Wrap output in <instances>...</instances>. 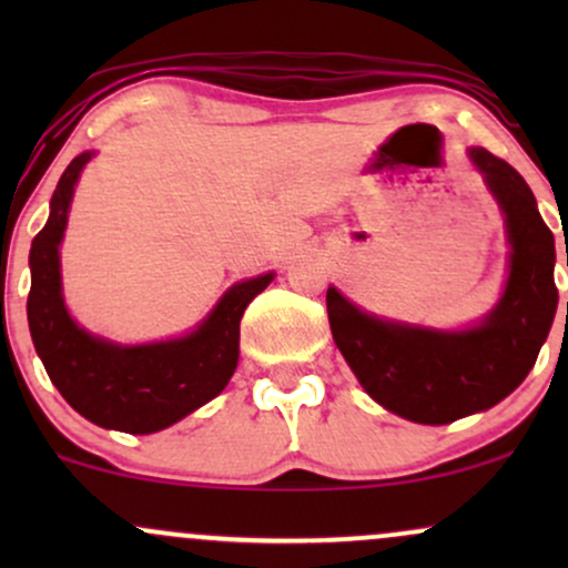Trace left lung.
Returning a JSON list of instances; mask_svg holds the SVG:
<instances>
[{
	"label": "left lung",
	"instance_id": "1",
	"mask_svg": "<svg viewBox=\"0 0 568 568\" xmlns=\"http://www.w3.org/2000/svg\"><path fill=\"white\" fill-rule=\"evenodd\" d=\"M470 160L499 202L510 243L505 293L484 321L465 331L422 328L368 315L336 288L325 293L331 334L357 382L419 425H448L510 395L537 363L558 306L556 240L529 184L486 149H470Z\"/></svg>",
	"mask_w": 568,
	"mask_h": 568
}]
</instances>
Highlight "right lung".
I'll list each match as a JSON object with an SVG mask.
<instances>
[{"instance_id":"right-lung-1","label":"right lung","mask_w":568,"mask_h":568,"mask_svg":"<svg viewBox=\"0 0 568 568\" xmlns=\"http://www.w3.org/2000/svg\"><path fill=\"white\" fill-rule=\"evenodd\" d=\"M90 158L93 152H84L69 162L50 200L48 224L31 243L29 331L50 382L77 414L120 433H160L230 384L237 368L245 306L272 283L275 272L232 285L192 334L171 342L122 347L88 334L71 321L63 304L58 245L67 230L77 179Z\"/></svg>"}]
</instances>
